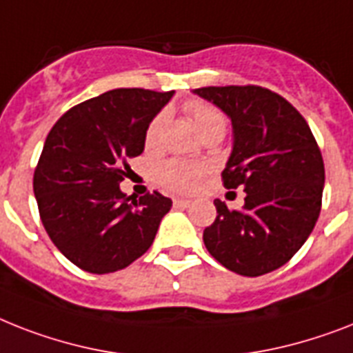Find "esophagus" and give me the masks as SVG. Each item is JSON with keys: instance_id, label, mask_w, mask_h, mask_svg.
Instances as JSON below:
<instances>
[{"instance_id": "34e87169", "label": "esophagus", "mask_w": 353, "mask_h": 353, "mask_svg": "<svg viewBox=\"0 0 353 353\" xmlns=\"http://www.w3.org/2000/svg\"><path fill=\"white\" fill-rule=\"evenodd\" d=\"M174 205L179 206V208H186V206L192 205V201L190 199H174Z\"/></svg>"}]
</instances>
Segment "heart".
Returning a JSON list of instances; mask_svg holds the SVG:
<instances>
[{"mask_svg": "<svg viewBox=\"0 0 353 353\" xmlns=\"http://www.w3.org/2000/svg\"><path fill=\"white\" fill-rule=\"evenodd\" d=\"M186 110L194 119V125L197 130L201 132V136L208 132L219 130L225 132L226 119L221 112L216 107H212L208 103L203 101H188L186 103ZM168 112H159L154 119H152L150 127L147 130V145L148 147H156L159 139H161L163 128L167 125ZM208 174V168L199 163L183 161V159H170V161L163 163L159 170H157V179L165 188L172 192H194L201 186L203 179Z\"/></svg>", "mask_w": 353, "mask_h": 353, "instance_id": "heart-1", "label": "heart"}]
</instances>
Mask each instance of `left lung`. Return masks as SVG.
I'll return each mask as SVG.
<instances>
[{
    "mask_svg": "<svg viewBox=\"0 0 353 353\" xmlns=\"http://www.w3.org/2000/svg\"><path fill=\"white\" fill-rule=\"evenodd\" d=\"M194 94L232 121L225 188H245L241 210L216 199L217 217L205 228L210 256L239 276L277 270L316 226L325 165L305 117L279 94L254 87H205Z\"/></svg>",
    "mask_w": 353,
    "mask_h": 353,
    "instance_id": "8db88e82",
    "label": "left lung"
}]
</instances>
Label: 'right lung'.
Segmentation results:
<instances>
[{"mask_svg":"<svg viewBox=\"0 0 353 353\" xmlns=\"http://www.w3.org/2000/svg\"><path fill=\"white\" fill-rule=\"evenodd\" d=\"M174 92L116 88L65 112L48 132L34 172L41 223L57 250L81 270L127 268L154 243L172 199L121 192L128 157L145 150L152 119Z\"/></svg>","mask_w":353,"mask_h":353,"instance_id":"add662e5","label":"right lung"}]
</instances>
